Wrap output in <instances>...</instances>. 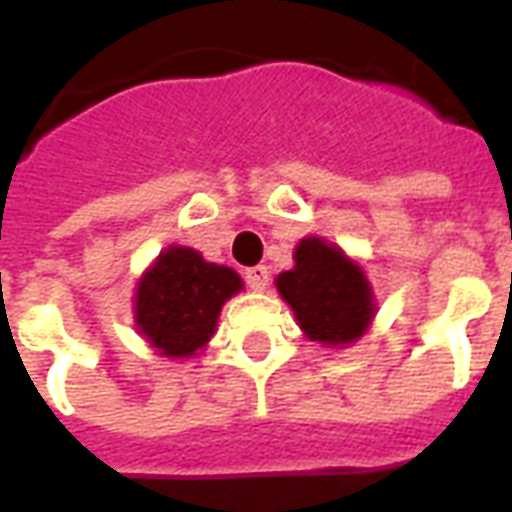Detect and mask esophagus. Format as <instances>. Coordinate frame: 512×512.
<instances>
[{"label":"esophagus","instance_id":"esophagus-1","mask_svg":"<svg viewBox=\"0 0 512 512\" xmlns=\"http://www.w3.org/2000/svg\"><path fill=\"white\" fill-rule=\"evenodd\" d=\"M246 285L252 290H266L268 288V268L266 266H252L244 271Z\"/></svg>","mask_w":512,"mask_h":512}]
</instances>
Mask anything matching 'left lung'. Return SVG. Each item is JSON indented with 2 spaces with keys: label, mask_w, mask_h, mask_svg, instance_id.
Here are the masks:
<instances>
[{
  "label": "left lung",
  "mask_w": 512,
  "mask_h": 512,
  "mask_svg": "<svg viewBox=\"0 0 512 512\" xmlns=\"http://www.w3.org/2000/svg\"><path fill=\"white\" fill-rule=\"evenodd\" d=\"M296 266L277 277L301 332L323 345L356 343L376 315L373 288L359 263L323 238H304L293 252Z\"/></svg>",
  "instance_id": "8db88e82"
}]
</instances>
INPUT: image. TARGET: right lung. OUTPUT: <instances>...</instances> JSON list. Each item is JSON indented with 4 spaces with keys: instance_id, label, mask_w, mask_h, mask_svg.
Wrapping results in <instances>:
<instances>
[{
    "instance_id": "1",
    "label": "right lung",
    "mask_w": 512,
    "mask_h": 512,
    "mask_svg": "<svg viewBox=\"0 0 512 512\" xmlns=\"http://www.w3.org/2000/svg\"><path fill=\"white\" fill-rule=\"evenodd\" d=\"M241 288L233 268L208 263L189 246H169L136 285V329L161 356H197L216 332L224 301Z\"/></svg>"
}]
</instances>
